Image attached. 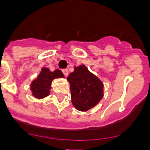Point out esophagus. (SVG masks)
<instances>
[{"label": "esophagus", "mask_w": 150, "mask_h": 150, "mask_svg": "<svg viewBox=\"0 0 150 150\" xmlns=\"http://www.w3.org/2000/svg\"><path fill=\"white\" fill-rule=\"evenodd\" d=\"M62 72H63V74L64 75V76H66V77H67V76L68 75V69H63V70H62Z\"/></svg>", "instance_id": "obj_1"}]
</instances>
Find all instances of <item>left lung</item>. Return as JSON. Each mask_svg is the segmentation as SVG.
<instances>
[{
	"label": "left lung",
	"mask_w": 150,
	"mask_h": 150,
	"mask_svg": "<svg viewBox=\"0 0 150 150\" xmlns=\"http://www.w3.org/2000/svg\"><path fill=\"white\" fill-rule=\"evenodd\" d=\"M67 79L70 83L71 102L78 110H89L103 97V82L84 64L75 67Z\"/></svg>",
	"instance_id": "1"
}]
</instances>
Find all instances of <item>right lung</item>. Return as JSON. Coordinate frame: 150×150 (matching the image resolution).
<instances>
[{
  "mask_svg": "<svg viewBox=\"0 0 150 150\" xmlns=\"http://www.w3.org/2000/svg\"><path fill=\"white\" fill-rule=\"evenodd\" d=\"M64 75L61 71L56 69L50 71L47 68H43L38 77L33 80L30 85V89L34 97L37 99H43L50 94L51 89V82L54 79L64 78Z\"/></svg>",
  "mask_w": 150,
  "mask_h": 150,
  "instance_id": "1",
  "label": "right lung"
}]
</instances>
